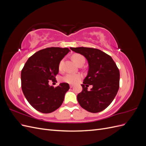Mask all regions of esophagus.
I'll list each match as a JSON object with an SVG mask.
<instances>
[{"instance_id":"esophagus-1","label":"esophagus","mask_w":146,"mask_h":146,"mask_svg":"<svg viewBox=\"0 0 146 146\" xmlns=\"http://www.w3.org/2000/svg\"><path fill=\"white\" fill-rule=\"evenodd\" d=\"M69 86H70V88H72L74 86V85H69Z\"/></svg>"}]
</instances>
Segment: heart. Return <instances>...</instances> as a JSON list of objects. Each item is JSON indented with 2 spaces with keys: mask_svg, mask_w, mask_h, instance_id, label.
I'll use <instances>...</instances> for the list:
<instances>
[{
  "mask_svg": "<svg viewBox=\"0 0 146 146\" xmlns=\"http://www.w3.org/2000/svg\"><path fill=\"white\" fill-rule=\"evenodd\" d=\"M72 59L77 64L79 63L82 62V61H85V58L84 56L80 54H74L72 56ZM63 60H61L60 64H59V69H61L63 67ZM80 78V76L78 74H72V73H69L66 74L65 76L61 77V80L64 82L68 83L69 84H74L77 83Z\"/></svg>",
  "mask_w": 146,
  "mask_h": 146,
  "instance_id": "1",
  "label": "heart"
}]
</instances>
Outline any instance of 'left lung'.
Wrapping results in <instances>:
<instances>
[{
	"mask_svg": "<svg viewBox=\"0 0 146 146\" xmlns=\"http://www.w3.org/2000/svg\"><path fill=\"white\" fill-rule=\"evenodd\" d=\"M85 57L89 64L83 80L82 91L77 95L81 107L91 113L103 111L112 102L119 88V70L112 58L99 49L90 47H70ZM92 85L91 91H87Z\"/></svg>",
	"mask_w": 146,
	"mask_h": 146,
	"instance_id": "obj_1",
	"label": "left lung"
}]
</instances>
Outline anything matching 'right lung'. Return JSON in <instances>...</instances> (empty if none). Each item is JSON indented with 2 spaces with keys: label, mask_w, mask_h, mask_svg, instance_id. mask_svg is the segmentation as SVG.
Returning <instances> with one entry per match:
<instances>
[{
  "label": "right lung",
  "mask_w": 146,
  "mask_h": 146,
  "mask_svg": "<svg viewBox=\"0 0 146 146\" xmlns=\"http://www.w3.org/2000/svg\"><path fill=\"white\" fill-rule=\"evenodd\" d=\"M69 51L68 48H46L35 53L25 63L21 71L22 90L29 103L37 111L50 113L62 104L69 89V84L61 83L54 87L48 82L56 81L60 62Z\"/></svg>",
  "instance_id": "right-lung-1"
}]
</instances>
